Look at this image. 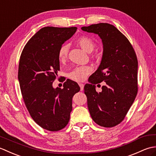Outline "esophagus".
<instances>
[{
    "label": "esophagus",
    "instance_id": "obj_1",
    "mask_svg": "<svg viewBox=\"0 0 156 156\" xmlns=\"http://www.w3.org/2000/svg\"><path fill=\"white\" fill-rule=\"evenodd\" d=\"M79 86H80V90L81 91L83 90H84V84H82V83H80V84H79Z\"/></svg>",
    "mask_w": 156,
    "mask_h": 156
}]
</instances>
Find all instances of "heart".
I'll return each mask as SVG.
<instances>
[{
    "instance_id": "heart-1",
    "label": "heart",
    "mask_w": 156,
    "mask_h": 156,
    "mask_svg": "<svg viewBox=\"0 0 156 156\" xmlns=\"http://www.w3.org/2000/svg\"><path fill=\"white\" fill-rule=\"evenodd\" d=\"M76 43L85 51L90 53L95 47V43L93 39L88 36H80L76 39ZM69 46L68 44H63L59 49L58 58L59 60L63 62L66 60L68 58ZM92 69L89 66H81L76 67L69 73V78L73 80L81 82L90 74Z\"/></svg>"
}]
</instances>
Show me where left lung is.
<instances>
[{"label": "left lung", "instance_id": "left-lung-1", "mask_svg": "<svg viewBox=\"0 0 156 156\" xmlns=\"http://www.w3.org/2000/svg\"><path fill=\"white\" fill-rule=\"evenodd\" d=\"M82 30L98 34L103 44V54L97 70L84 86L88 107L93 121L101 127H113L123 121L138 91V62L128 39L115 26L98 23ZM105 82L102 91L95 84Z\"/></svg>", "mask_w": 156, "mask_h": 156}]
</instances>
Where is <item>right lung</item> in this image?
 <instances>
[{
    "label": "right lung",
    "instance_id": "add662e5",
    "mask_svg": "<svg viewBox=\"0 0 156 156\" xmlns=\"http://www.w3.org/2000/svg\"><path fill=\"white\" fill-rule=\"evenodd\" d=\"M76 29L42 28L26 44L20 57L18 78L23 99L31 118L48 131H58L68 125L72 98L80 90L69 79L63 88L52 87L59 70V49Z\"/></svg>",
    "mask_w": 156,
    "mask_h": 156
}]
</instances>
